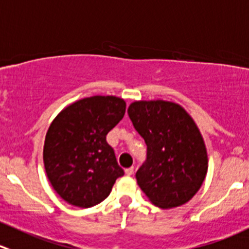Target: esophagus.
I'll return each mask as SVG.
<instances>
[{"label": "esophagus", "mask_w": 249, "mask_h": 249, "mask_svg": "<svg viewBox=\"0 0 249 249\" xmlns=\"http://www.w3.org/2000/svg\"><path fill=\"white\" fill-rule=\"evenodd\" d=\"M125 174H126L127 176H131L132 174H134V166H131V168L125 169Z\"/></svg>", "instance_id": "34e87169"}]
</instances>
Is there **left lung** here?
<instances>
[{"label":"left lung","mask_w":249,"mask_h":249,"mask_svg":"<svg viewBox=\"0 0 249 249\" xmlns=\"http://www.w3.org/2000/svg\"><path fill=\"white\" fill-rule=\"evenodd\" d=\"M132 125L147 144L136 180L149 201L168 209L185 204L201 189L208 170L203 137L190 114L168 101L129 106Z\"/></svg>","instance_id":"left-lung-1"}]
</instances>
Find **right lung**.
Here are the masks:
<instances>
[{"mask_svg": "<svg viewBox=\"0 0 249 249\" xmlns=\"http://www.w3.org/2000/svg\"><path fill=\"white\" fill-rule=\"evenodd\" d=\"M125 108V101L115 96L83 98L64 108L48 127L46 174L54 191L71 206L101 203L124 175L106 136L123 119Z\"/></svg>", "mask_w": 249, "mask_h": 249, "instance_id": "add662e5", "label": "right lung"}]
</instances>
